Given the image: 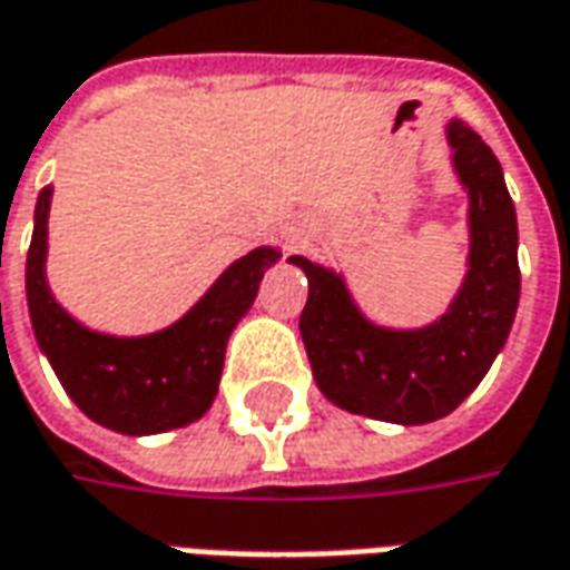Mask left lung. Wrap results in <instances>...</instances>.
Here are the masks:
<instances>
[{
	"mask_svg": "<svg viewBox=\"0 0 570 570\" xmlns=\"http://www.w3.org/2000/svg\"><path fill=\"white\" fill-rule=\"evenodd\" d=\"M449 147L468 187L471 257L452 307L423 330H383L347 294L345 278L307 257L301 338L320 392L351 414L417 426L452 414L487 376L505 345L518 297V216L495 153L461 118L449 121Z\"/></svg>",
	"mask_w": 570,
	"mask_h": 570,
	"instance_id": "obj_1",
	"label": "left lung"
}]
</instances>
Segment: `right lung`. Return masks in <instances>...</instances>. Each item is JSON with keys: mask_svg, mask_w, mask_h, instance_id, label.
I'll return each instance as SVG.
<instances>
[{"mask_svg": "<svg viewBox=\"0 0 570 570\" xmlns=\"http://www.w3.org/2000/svg\"><path fill=\"white\" fill-rule=\"evenodd\" d=\"M49 200L52 187H43L27 250V311L65 392L87 417L125 436L166 433L204 417L219 392L228 335L250 311L263 273L278 259L276 247L235 259L169 330L116 338L80 326L46 285Z\"/></svg>", "mask_w": 570, "mask_h": 570, "instance_id": "obj_1", "label": "right lung"}]
</instances>
